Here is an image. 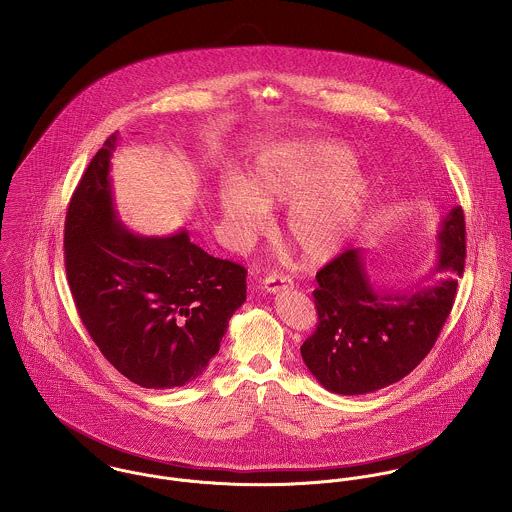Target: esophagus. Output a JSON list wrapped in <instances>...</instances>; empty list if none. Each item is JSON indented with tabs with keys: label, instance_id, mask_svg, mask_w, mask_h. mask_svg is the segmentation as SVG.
I'll use <instances>...</instances> for the list:
<instances>
[{
	"label": "esophagus",
	"instance_id": "obj_1",
	"mask_svg": "<svg viewBox=\"0 0 512 512\" xmlns=\"http://www.w3.org/2000/svg\"><path fill=\"white\" fill-rule=\"evenodd\" d=\"M264 290L268 293L280 292V290H286L292 286V278L290 276H284L280 272H272L264 278Z\"/></svg>",
	"mask_w": 512,
	"mask_h": 512
}]
</instances>
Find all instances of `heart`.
Here are the masks:
<instances>
[{"label":"heart","instance_id":"1","mask_svg":"<svg viewBox=\"0 0 512 512\" xmlns=\"http://www.w3.org/2000/svg\"><path fill=\"white\" fill-rule=\"evenodd\" d=\"M353 163L351 149L337 142L278 147L246 183L220 185V211L236 238L248 240L266 226V207L292 203L286 234L293 248L307 262H325L343 248L368 203L370 181Z\"/></svg>","mask_w":512,"mask_h":512}]
</instances>
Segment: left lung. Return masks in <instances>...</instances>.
Segmentation results:
<instances>
[{"mask_svg":"<svg viewBox=\"0 0 512 512\" xmlns=\"http://www.w3.org/2000/svg\"><path fill=\"white\" fill-rule=\"evenodd\" d=\"M465 268V217L453 207L441 222L438 264L445 274L412 292H378L361 248L325 264L315 280L317 327L301 345L303 363L335 394L355 396L402 380L432 351Z\"/></svg>","mask_w":512,"mask_h":512,"instance_id":"obj_1","label":"left lung"}]
</instances>
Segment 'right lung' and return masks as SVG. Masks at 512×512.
Listing matches in <instances>:
<instances>
[{
	"label": "right lung",
	"mask_w": 512,
	"mask_h": 512,
	"mask_svg": "<svg viewBox=\"0 0 512 512\" xmlns=\"http://www.w3.org/2000/svg\"><path fill=\"white\" fill-rule=\"evenodd\" d=\"M118 132L90 159L65 220L76 311L106 361L144 388L183 386L219 353L246 301V268L207 254L187 230L140 236L120 224L110 183Z\"/></svg>",
	"instance_id": "obj_1"
}]
</instances>
